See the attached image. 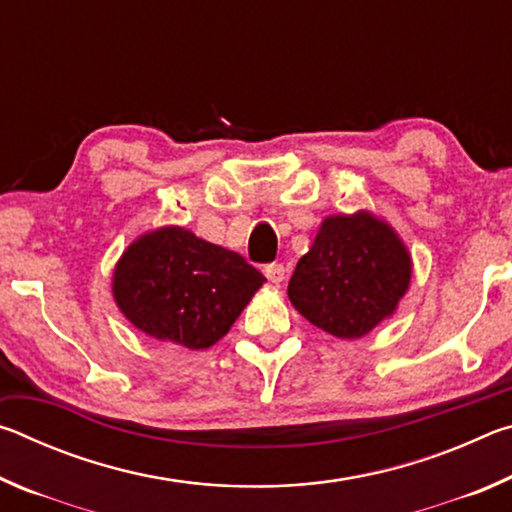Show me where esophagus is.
Wrapping results in <instances>:
<instances>
[{"label": "esophagus", "instance_id": "1", "mask_svg": "<svg viewBox=\"0 0 512 512\" xmlns=\"http://www.w3.org/2000/svg\"><path fill=\"white\" fill-rule=\"evenodd\" d=\"M264 273L273 284H280V282H284V277H287V268H284V264H280V262H273V264H266Z\"/></svg>", "mask_w": 512, "mask_h": 512}]
</instances>
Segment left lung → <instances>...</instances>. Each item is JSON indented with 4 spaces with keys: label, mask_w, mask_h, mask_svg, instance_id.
Returning <instances> with one entry per match:
<instances>
[{
    "label": "left lung",
    "mask_w": 512,
    "mask_h": 512,
    "mask_svg": "<svg viewBox=\"0 0 512 512\" xmlns=\"http://www.w3.org/2000/svg\"><path fill=\"white\" fill-rule=\"evenodd\" d=\"M411 257L368 212L327 216L289 280V300L311 325L361 339L395 311L409 289Z\"/></svg>",
    "instance_id": "left-lung-1"
}]
</instances>
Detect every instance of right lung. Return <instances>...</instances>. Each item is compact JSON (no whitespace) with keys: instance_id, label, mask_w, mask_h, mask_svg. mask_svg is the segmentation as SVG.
<instances>
[{"instance_id":"obj_1","label":"right lung","mask_w":512,"mask_h":512,"mask_svg":"<svg viewBox=\"0 0 512 512\" xmlns=\"http://www.w3.org/2000/svg\"><path fill=\"white\" fill-rule=\"evenodd\" d=\"M264 282L232 250L185 228H162L128 246L115 268L112 293L144 334L205 350L228 334Z\"/></svg>"}]
</instances>
